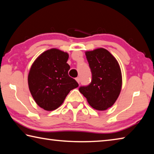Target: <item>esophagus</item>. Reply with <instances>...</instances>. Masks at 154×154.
<instances>
[{
  "mask_svg": "<svg viewBox=\"0 0 154 154\" xmlns=\"http://www.w3.org/2000/svg\"><path fill=\"white\" fill-rule=\"evenodd\" d=\"M76 79V81H77L78 83H79V82H80V79H79V77H77L76 79Z\"/></svg>",
  "mask_w": 154,
  "mask_h": 154,
  "instance_id": "1",
  "label": "esophagus"
}]
</instances>
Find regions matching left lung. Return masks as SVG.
Listing matches in <instances>:
<instances>
[{
    "mask_svg": "<svg viewBox=\"0 0 154 154\" xmlns=\"http://www.w3.org/2000/svg\"><path fill=\"white\" fill-rule=\"evenodd\" d=\"M85 56L92 72V81L87 86H81L79 90L92 107L105 111L113 105L120 94V67L115 57L104 48L86 51Z\"/></svg>",
    "mask_w": 154,
    "mask_h": 154,
    "instance_id": "1",
    "label": "left lung"
}]
</instances>
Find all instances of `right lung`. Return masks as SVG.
<instances>
[{"label": "right lung", "instance_id": "1", "mask_svg": "<svg viewBox=\"0 0 154 154\" xmlns=\"http://www.w3.org/2000/svg\"><path fill=\"white\" fill-rule=\"evenodd\" d=\"M69 54L58 49L44 51L35 60L28 77L34 100L46 111H53L63 103L71 90L79 86L68 74Z\"/></svg>", "mask_w": 154, "mask_h": 154}]
</instances>
